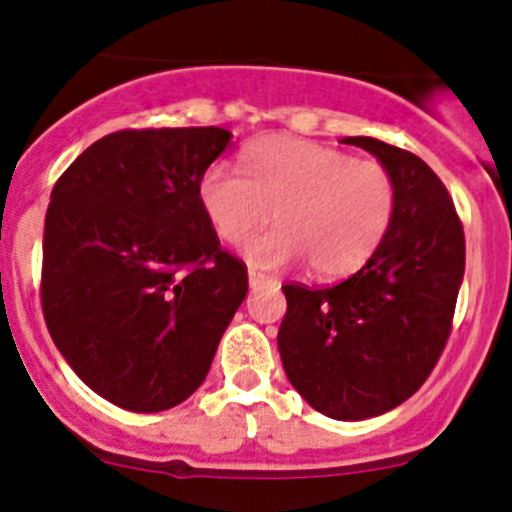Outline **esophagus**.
I'll list each match as a JSON object with an SVG mask.
<instances>
[{"label":"esophagus","instance_id":"esophagus-1","mask_svg":"<svg viewBox=\"0 0 512 512\" xmlns=\"http://www.w3.org/2000/svg\"><path fill=\"white\" fill-rule=\"evenodd\" d=\"M271 279L266 277V274H259L256 269H248V284H251V289H259L261 284H269Z\"/></svg>","mask_w":512,"mask_h":512}]
</instances>
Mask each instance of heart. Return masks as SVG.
Wrapping results in <instances>:
<instances>
[{"label":"heart","instance_id":"heart-1","mask_svg":"<svg viewBox=\"0 0 512 512\" xmlns=\"http://www.w3.org/2000/svg\"><path fill=\"white\" fill-rule=\"evenodd\" d=\"M241 171L210 166L197 197L225 243H241L274 217L277 228L243 248L248 264L259 269L305 259L315 277H343L372 259L390 230L395 184L377 161L271 135L243 148Z\"/></svg>","mask_w":512,"mask_h":512}]
</instances>
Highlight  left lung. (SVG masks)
Here are the masks:
<instances>
[{
	"instance_id": "obj_1",
	"label": "left lung",
	"mask_w": 512,
	"mask_h": 512,
	"mask_svg": "<svg viewBox=\"0 0 512 512\" xmlns=\"http://www.w3.org/2000/svg\"><path fill=\"white\" fill-rule=\"evenodd\" d=\"M343 143L390 171L395 215L372 259L346 282L284 284L277 343L287 379L310 408L333 420H366L415 395L449 341L464 230L423 158L366 135Z\"/></svg>"
}]
</instances>
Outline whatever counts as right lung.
Masks as SVG:
<instances>
[{
  "label": "right lung",
  "mask_w": 512,
  "mask_h": 512,
  "mask_svg": "<svg viewBox=\"0 0 512 512\" xmlns=\"http://www.w3.org/2000/svg\"><path fill=\"white\" fill-rule=\"evenodd\" d=\"M233 135L223 128L104 135L56 182L45 212L43 315L87 387L158 413L205 382L248 292L197 187Z\"/></svg>",
  "instance_id": "add662e5"
}]
</instances>
